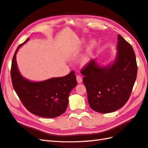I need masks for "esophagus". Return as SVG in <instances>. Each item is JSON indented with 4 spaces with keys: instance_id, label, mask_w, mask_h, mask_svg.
<instances>
[{
    "instance_id": "esophagus-1",
    "label": "esophagus",
    "mask_w": 148,
    "mask_h": 148,
    "mask_svg": "<svg viewBox=\"0 0 148 148\" xmlns=\"http://www.w3.org/2000/svg\"><path fill=\"white\" fill-rule=\"evenodd\" d=\"M76 79H77V81L78 83H81L83 81L82 77L79 76V75H77V76H76Z\"/></svg>"
}]
</instances>
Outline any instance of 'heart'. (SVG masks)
<instances>
[{
  "instance_id": "heart-1",
  "label": "heart",
  "mask_w": 148,
  "mask_h": 148,
  "mask_svg": "<svg viewBox=\"0 0 148 148\" xmlns=\"http://www.w3.org/2000/svg\"><path fill=\"white\" fill-rule=\"evenodd\" d=\"M95 46V41L91 42L90 45L88 47V48L86 52L84 53L83 56H82V58H81V62H82V64H86L88 62L90 53H91V51H92V50L94 48Z\"/></svg>"
}]
</instances>
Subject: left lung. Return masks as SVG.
Returning <instances> with one entry per match:
<instances>
[{"label": "left lung", "instance_id": "obj_1", "mask_svg": "<svg viewBox=\"0 0 148 148\" xmlns=\"http://www.w3.org/2000/svg\"><path fill=\"white\" fill-rule=\"evenodd\" d=\"M118 40L117 56L111 65L100 67L92 60L81 71L90 108L100 113L122 108L136 80L137 65L132 46L119 34Z\"/></svg>", "mask_w": 148, "mask_h": 148}]
</instances>
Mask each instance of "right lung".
Here are the masks:
<instances>
[{"instance_id":"right-lung-1","label":"right lung","mask_w":148,"mask_h":148,"mask_svg":"<svg viewBox=\"0 0 148 148\" xmlns=\"http://www.w3.org/2000/svg\"><path fill=\"white\" fill-rule=\"evenodd\" d=\"M29 39L18 46L12 58L11 69L12 86L29 112L43 118L57 117L67 108L69 93L77 85L76 75L72 71L65 76L53 77L40 82H32L24 78L18 69L16 54Z\"/></svg>"}]
</instances>
